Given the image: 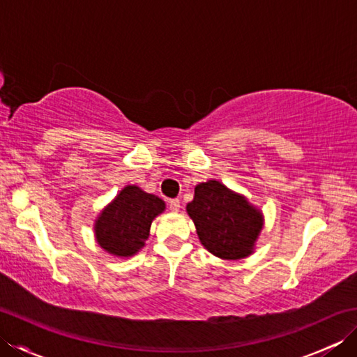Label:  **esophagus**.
<instances>
[{
    "instance_id": "obj_1",
    "label": "esophagus",
    "mask_w": 357,
    "mask_h": 357,
    "mask_svg": "<svg viewBox=\"0 0 357 357\" xmlns=\"http://www.w3.org/2000/svg\"><path fill=\"white\" fill-rule=\"evenodd\" d=\"M179 207H181L179 199H170V201H169V208L173 211V213H178Z\"/></svg>"
}]
</instances>
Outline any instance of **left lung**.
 Returning a JSON list of instances; mask_svg holds the SVG:
<instances>
[{
    "mask_svg": "<svg viewBox=\"0 0 357 357\" xmlns=\"http://www.w3.org/2000/svg\"><path fill=\"white\" fill-rule=\"evenodd\" d=\"M185 210L201 244L211 255L224 261H238L255 253L264 215L244 195L210 179L195 187V198Z\"/></svg>",
    "mask_w": 357,
    "mask_h": 357,
    "instance_id": "1",
    "label": "left lung"
}]
</instances>
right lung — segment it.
I'll return each instance as SVG.
<instances>
[{"mask_svg":"<svg viewBox=\"0 0 357 357\" xmlns=\"http://www.w3.org/2000/svg\"><path fill=\"white\" fill-rule=\"evenodd\" d=\"M165 210V202L138 185H126L95 219V238L104 252L132 257L146 245L153 219Z\"/></svg>","mask_w":357,"mask_h":357,"instance_id":"1","label":"right lung"}]
</instances>
